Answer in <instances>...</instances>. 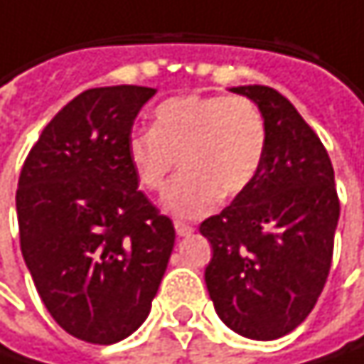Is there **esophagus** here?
<instances>
[{
  "label": "esophagus",
  "mask_w": 364,
  "mask_h": 364,
  "mask_svg": "<svg viewBox=\"0 0 364 364\" xmlns=\"http://www.w3.org/2000/svg\"><path fill=\"white\" fill-rule=\"evenodd\" d=\"M176 233H178V237H186V235H191L195 229L191 227V225H186V223H180V220H176Z\"/></svg>",
  "instance_id": "34e87169"
}]
</instances>
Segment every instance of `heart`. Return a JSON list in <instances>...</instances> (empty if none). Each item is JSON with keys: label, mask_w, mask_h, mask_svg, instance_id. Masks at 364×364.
I'll list each match as a JSON object with an SVG mask.
<instances>
[{"label": "heart", "mask_w": 364, "mask_h": 364, "mask_svg": "<svg viewBox=\"0 0 364 364\" xmlns=\"http://www.w3.org/2000/svg\"><path fill=\"white\" fill-rule=\"evenodd\" d=\"M265 150V118L244 97H171L154 107L150 131L127 139L129 165L146 191H161L180 161L182 173L163 195L165 212L180 218H199L220 197L248 188Z\"/></svg>", "instance_id": "heart-1"}]
</instances>
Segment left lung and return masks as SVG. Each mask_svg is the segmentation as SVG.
<instances>
[{
  "label": "left lung",
  "instance_id": "1",
  "mask_svg": "<svg viewBox=\"0 0 364 364\" xmlns=\"http://www.w3.org/2000/svg\"><path fill=\"white\" fill-rule=\"evenodd\" d=\"M229 91L261 109L267 150L252 184L199 227L214 252L205 284L231 331L272 341L307 318L328 277L339 220L335 173L286 97L261 85Z\"/></svg>",
  "mask_w": 364,
  "mask_h": 364
}]
</instances>
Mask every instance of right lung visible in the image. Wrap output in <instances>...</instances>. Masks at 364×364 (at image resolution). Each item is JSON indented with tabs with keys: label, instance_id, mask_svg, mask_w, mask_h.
I'll use <instances>...</instances> for the list:
<instances>
[{
	"label": "right lung",
	"instance_id": "1",
	"mask_svg": "<svg viewBox=\"0 0 364 364\" xmlns=\"http://www.w3.org/2000/svg\"><path fill=\"white\" fill-rule=\"evenodd\" d=\"M148 87L74 97L44 127L16 191L21 250L42 303L70 335L99 346L148 318L176 231L137 191L127 139Z\"/></svg>",
	"mask_w": 364,
	"mask_h": 364
}]
</instances>
